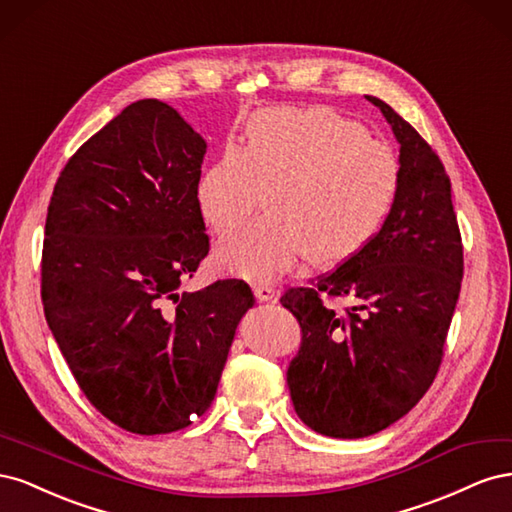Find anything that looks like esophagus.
I'll use <instances>...</instances> for the list:
<instances>
[{
    "label": "esophagus",
    "instance_id": "obj_1",
    "mask_svg": "<svg viewBox=\"0 0 512 512\" xmlns=\"http://www.w3.org/2000/svg\"><path fill=\"white\" fill-rule=\"evenodd\" d=\"M254 297L260 303H269V301H277V292L271 286H254Z\"/></svg>",
    "mask_w": 512,
    "mask_h": 512
}]
</instances>
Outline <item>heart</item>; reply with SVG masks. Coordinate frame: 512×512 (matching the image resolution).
<instances>
[{
	"mask_svg": "<svg viewBox=\"0 0 512 512\" xmlns=\"http://www.w3.org/2000/svg\"><path fill=\"white\" fill-rule=\"evenodd\" d=\"M399 185L393 149L327 106L267 108L230 141L198 181V207L226 239L218 260L252 282H273L307 256L318 265L346 260L376 235Z\"/></svg>",
	"mask_w": 512,
	"mask_h": 512,
	"instance_id": "1",
	"label": "heart"
}]
</instances>
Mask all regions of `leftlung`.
<instances>
[{
	"label": "left lung",
	"mask_w": 512,
	"mask_h": 512,
	"mask_svg": "<svg viewBox=\"0 0 512 512\" xmlns=\"http://www.w3.org/2000/svg\"><path fill=\"white\" fill-rule=\"evenodd\" d=\"M399 143V185L382 228L316 288L280 299L301 327L286 380L301 421L329 438H367L408 414L442 361L463 277L451 179L406 119L380 98ZM350 296L335 317L319 299Z\"/></svg>",
	"instance_id": "left-lung-1"
}]
</instances>
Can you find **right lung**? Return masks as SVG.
Here are the masks:
<instances>
[{"label":"right lung","mask_w":512,"mask_h":512,"mask_svg":"<svg viewBox=\"0 0 512 512\" xmlns=\"http://www.w3.org/2000/svg\"><path fill=\"white\" fill-rule=\"evenodd\" d=\"M205 153L173 106L138 100L68 160L46 213V322L85 397L141 436L205 414L254 305L239 280L177 292L209 254Z\"/></svg>","instance_id":"right-lung-1"}]
</instances>
